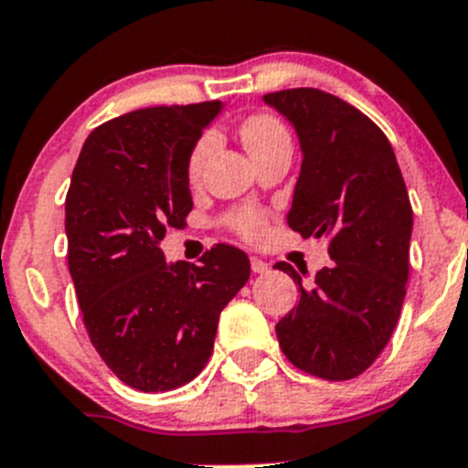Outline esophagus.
<instances>
[{
  "label": "esophagus",
  "instance_id": "obj_1",
  "mask_svg": "<svg viewBox=\"0 0 468 468\" xmlns=\"http://www.w3.org/2000/svg\"><path fill=\"white\" fill-rule=\"evenodd\" d=\"M250 266H252V271H255V273H269V269H271L269 261L260 260V257H250Z\"/></svg>",
  "mask_w": 468,
  "mask_h": 468
}]
</instances>
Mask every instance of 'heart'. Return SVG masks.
<instances>
[{
	"instance_id": "b5f03b06",
	"label": "heart",
	"mask_w": 468,
	"mask_h": 468,
	"mask_svg": "<svg viewBox=\"0 0 468 468\" xmlns=\"http://www.w3.org/2000/svg\"><path fill=\"white\" fill-rule=\"evenodd\" d=\"M241 140L246 144L248 154L252 158L266 154L269 149L280 144H292V135H289L287 126L280 122L273 114H252L246 122L241 123ZM213 146H216V137L211 133H204L197 142L193 144L188 154V163H186V172H188V179L195 181L202 175V167L207 165L208 155H211ZM227 225L231 231H237L239 237H243L246 241H260L266 234V213L260 208H237L227 216Z\"/></svg>"
}]
</instances>
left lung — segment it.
<instances>
[{
    "label": "left lung",
    "mask_w": 468,
    "mask_h": 468,
    "mask_svg": "<svg viewBox=\"0 0 468 468\" xmlns=\"http://www.w3.org/2000/svg\"><path fill=\"white\" fill-rule=\"evenodd\" d=\"M293 123L303 149L287 225L326 237L328 266L310 282L287 261L298 305L275 326L298 370L328 381L363 375L388 345L409 280L413 213L393 146L342 98L313 87L266 93Z\"/></svg>",
    "instance_id": "left-lung-1"
}]
</instances>
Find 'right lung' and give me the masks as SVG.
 Returning a JSON list of instances; mask_svg holds the SVG:
<instances>
[{
  "mask_svg": "<svg viewBox=\"0 0 468 468\" xmlns=\"http://www.w3.org/2000/svg\"><path fill=\"white\" fill-rule=\"evenodd\" d=\"M220 101L158 105L93 128L66 193L69 271L89 340L131 388L193 381L213 351L218 317L250 278L243 250L216 243L202 264H167L158 243L186 227L188 154Z\"/></svg>",
  "mask_w": 468,
  "mask_h": 468,
  "instance_id": "obj_1",
  "label": "right lung"
}]
</instances>
